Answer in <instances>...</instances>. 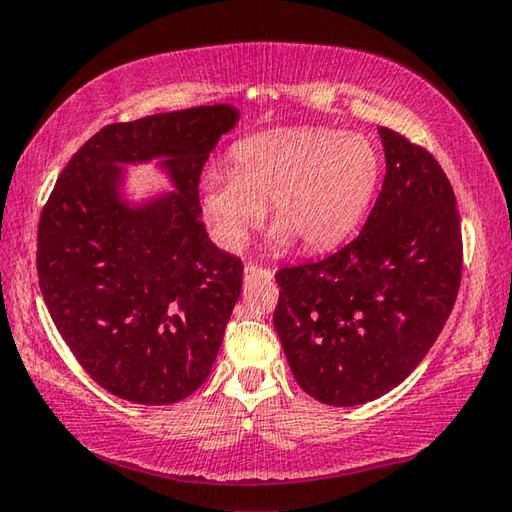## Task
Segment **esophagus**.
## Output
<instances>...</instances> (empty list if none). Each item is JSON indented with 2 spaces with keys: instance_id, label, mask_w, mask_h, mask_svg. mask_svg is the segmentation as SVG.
Segmentation results:
<instances>
[{
  "instance_id": "1",
  "label": "esophagus",
  "mask_w": 512,
  "mask_h": 512,
  "mask_svg": "<svg viewBox=\"0 0 512 512\" xmlns=\"http://www.w3.org/2000/svg\"><path fill=\"white\" fill-rule=\"evenodd\" d=\"M244 280H246V282L273 280V271H271V268H264V266H257V264H246V268H244Z\"/></svg>"
}]
</instances>
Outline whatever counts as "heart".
I'll list each match as a JSON object with an SVG mask.
<instances>
[{
    "mask_svg": "<svg viewBox=\"0 0 512 512\" xmlns=\"http://www.w3.org/2000/svg\"><path fill=\"white\" fill-rule=\"evenodd\" d=\"M380 154L362 134L331 127H284L230 147L228 170L201 179L203 208L228 250L246 244L268 206V241L306 250L340 244L356 228L380 181Z\"/></svg>",
    "mask_w": 512,
    "mask_h": 512,
    "instance_id": "obj_1",
    "label": "heart"
}]
</instances>
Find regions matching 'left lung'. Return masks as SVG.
<instances>
[{"label":"left lung","mask_w":512,"mask_h":512,"mask_svg":"<svg viewBox=\"0 0 512 512\" xmlns=\"http://www.w3.org/2000/svg\"><path fill=\"white\" fill-rule=\"evenodd\" d=\"M385 181L360 235L320 262L280 268L273 315L288 365L315 401L351 407L401 385L457 300L461 221L434 156L380 127Z\"/></svg>","instance_id":"left-lung-1"}]
</instances>
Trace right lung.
Masks as SVG:
<instances>
[{
	"label": "right lung",
	"mask_w": 512,
	"mask_h": 512,
	"mask_svg": "<svg viewBox=\"0 0 512 512\" xmlns=\"http://www.w3.org/2000/svg\"><path fill=\"white\" fill-rule=\"evenodd\" d=\"M230 105L102 127L58 176L37 228L46 309L82 369L123 401L172 405L203 385L244 282L241 259L208 239L199 179ZM161 158L176 193L119 197L125 162Z\"/></svg>",
	"instance_id": "add662e5"
}]
</instances>
